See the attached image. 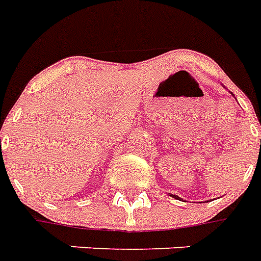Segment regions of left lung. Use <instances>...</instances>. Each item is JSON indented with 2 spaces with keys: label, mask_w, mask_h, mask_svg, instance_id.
Instances as JSON below:
<instances>
[{
  "label": "left lung",
  "mask_w": 261,
  "mask_h": 261,
  "mask_svg": "<svg viewBox=\"0 0 261 261\" xmlns=\"http://www.w3.org/2000/svg\"><path fill=\"white\" fill-rule=\"evenodd\" d=\"M173 198H176V199H180V198H178V196H176V195H173Z\"/></svg>",
  "instance_id": "1"
}]
</instances>
